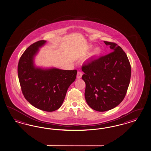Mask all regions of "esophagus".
Returning <instances> with one entry per match:
<instances>
[{
	"label": "esophagus",
	"instance_id": "obj_1",
	"mask_svg": "<svg viewBox=\"0 0 151 151\" xmlns=\"http://www.w3.org/2000/svg\"><path fill=\"white\" fill-rule=\"evenodd\" d=\"M82 75H83V73H82V72L78 71L77 72V78L78 79H80L82 78Z\"/></svg>",
	"mask_w": 151,
	"mask_h": 151
}]
</instances>
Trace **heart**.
<instances>
[{"label": "heart", "mask_w": 151, "mask_h": 151, "mask_svg": "<svg viewBox=\"0 0 151 151\" xmlns=\"http://www.w3.org/2000/svg\"><path fill=\"white\" fill-rule=\"evenodd\" d=\"M99 48H97L96 50H95V53H99Z\"/></svg>", "instance_id": "heart-1"}]
</instances>
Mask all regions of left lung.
<instances>
[{"mask_svg":"<svg viewBox=\"0 0 151 151\" xmlns=\"http://www.w3.org/2000/svg\"><path fill=\"white\" fill-rule=\"evenodd\" d=\"M112 52L82 67L85 98L91 109L105 111L122 101L129 86L131 68L128 57L116 43L104 41Z\"/></svg>","mask_w":151,"mask_h":151,"instance_id":"left-lung-1","label":"left lung"}]
</instances>
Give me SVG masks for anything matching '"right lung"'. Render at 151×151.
<instances>
[{
    "label": "right lung",
    "mask_w": 151,
    "mask_h": 151,
    "mask_svg": "<svg viewBox=\"0 0 151 151\" xmlns=\"http://www.w3.org/2000/svg\"><path fill=\"white\" fill-rule=\"evenodd\" d=\"M46 42L40 40L26 49L19 61L17 74L25 98L35 108L51 112L61 106L77 70L36 68L34 56Z\"/></svg>",
    "instance_id": "1"
}]
</instances>
